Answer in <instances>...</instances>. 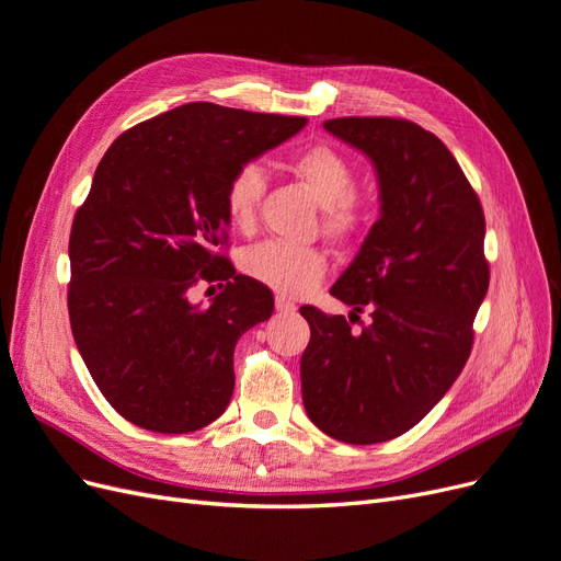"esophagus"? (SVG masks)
<instances>
[{
	"label": "esophagus",
	"mask_w": 561,
	"mask_h": 561,
	"mask_svg": "<svg viewBox=\"0 0 561 561\" xmlns=\"http://www.w3.org/2000/svg\"><path fill=\"white\" fill-rule=\"evenodd\" d=\"M276 311H278V313H283V316H290V313H295V311H297V307H295V304H293L290 299L276 297Z\"/></svg>",
	"instance_id": "34e87169"
}]
</instances>
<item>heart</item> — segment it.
Returning a JSON list of instances; mask_svg holds the SVG:
<instances>
[{"mask_svg":"<svg viewBox=\"0 0 561 561\" xmlns=\"http://www.w3.org/2000/svg\"><path fill=\"white\" fill-rule=\"evenodd\" d=\"M293 175L307 186L320 203L322 229L332 239H348L365 222V201L355 194L353 168L330 145H311L290 161ZM266 190L262 165L245 163L227 184L225 206L231 225L250 231L257 219L260 201ZM325 254L309 245L285 241H264L243 254V271L283 297H301L311 293L325 276Z\"/></svg>","mask_w":561,"mask_h":561,"instance_id":"1","label":"heart"}]
</instances>
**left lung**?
<instances>
[{"instance_id":"left-lung-1","label":"left lung","mask_w":561,"mask_h":561,"mask_svg":"<svg viewBox=\"0 0 561 561\" xmlns=\"http://www.w3.org/2000/svg\"><path fill=\"white\" fill-rule=\"evenodd\" d=\"M322 128L377 173L379 219L330 290L373 322L351 333L344 316L299 309L311 328L301 400L322 433L377 445L416 426L461 375L489 287L484 213L451 151L421 126L346 116Z\"/></svg>"}]
</instances>
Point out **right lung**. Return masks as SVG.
<instances>
[{
    "instance_id": "add662e5",
    "label": "right lung",
    "mask_w": 561,
    "mask_h": 561,
    "mask_svg": "<svg viewBox=\"0 0 561 561\" xmlns=\"http://www.w3.org/2000/svg\"><path fill=\"white\" fill-rule=\"evenodd\" d=\"M304 126L190 103L118 135L98 163L72 222L67 309L100 393L135 426L192 433L227 410L236 342L271 318L274 295L217 254L225 192ZM201 277L230 280L206 310L185 295Z\"/></svg>"
}]
</instances>
